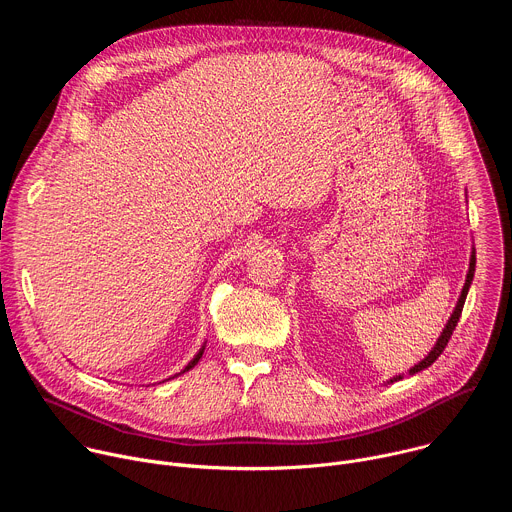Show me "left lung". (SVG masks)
<instances>
[{
	"label": "left lung",
	"instance_id": "8db88e82",
	"mask_svg": "<svg viewBox=\"0 0 512 512\" xmlns=\"http://www.w3.org/2000/svg\"><path fill=\"white\" fill-rule=\"evenodd\" d=\"M474 269H476V251H472V257H470V269H468V275H466V283H464V287H462L460 300H458V304H456V308H454V312H452V316H450V320H448V324H446V328H444L442 336L437 338V342H435V346L431 348V352H429L421 362H417L413 369H409V375H415V373H419V371L427 369L429 364H433V362L437 360V356H440V354L444 352V348L448 346V342H450V338H452V334H454V330H456V326H458V322H460L462 308H464V302H466V296H468V289H470V283H472V279H474ZM399 379H403V377L399 375V377L391 379V383H393V381H399Z\"/></svg>",
	"mask_w": 512,
	"mask_h": 512
}]
</instances>
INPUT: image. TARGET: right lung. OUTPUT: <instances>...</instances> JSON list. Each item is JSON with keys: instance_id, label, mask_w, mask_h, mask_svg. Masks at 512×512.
Here are the masks:
<instances>
[{"instance_id": "add662e5", "label": "right lung", "mask_w": 512, "mask_h": 512, "mask_svg": "<svg viewBox=\"0 0 512 512\" xmlns=\"http://www.w3.org/2000/svg\"><path fill=\"white\" fill-rule=\"evenodd\" d=\"M202 352H204V346H202V348H200V350H198V354H196V356H194V358H192V360H190V362H188V364H186V369H184V371H182V373H186V371H190V369H192V367H194V364H198V360H200V356H202ZM178 375H180V373H178ZM178 375H176V377H178Z\"/></svg>"}]
</instances>
